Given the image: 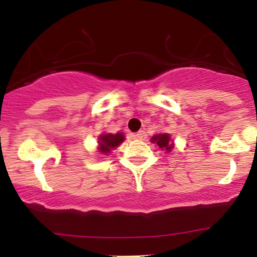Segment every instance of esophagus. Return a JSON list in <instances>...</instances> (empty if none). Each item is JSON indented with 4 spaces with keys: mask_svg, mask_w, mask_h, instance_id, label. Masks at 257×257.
Instances as JSON below:
<instances>
[{
    "mask_svg": "<svg viewBox=\"0 0 257 257\" xmlns=\"http://www.w3.org/2000/svg\"><path fill=\"white\" fill-rule=\"evenodd\" d=\"M135 138H137V139H145L146 138V133L144 131H139L137 134H135Z\"/></svg>",
    "mask_w": 257,
    "mask_h": 257,
    "instance_id": "obj_1",
    "label": "esophagus"
}]
</instances>
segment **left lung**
Returning <instances> with one entry per match:
<instances>
[{"instance_id":"obj_1","label":"left lung","mask_w":257,"mask_h":257,"mask_svg":"<svg viewBox=\"0 0 257 257\" xmlns=\"http://www.w3.org/2000/svg\"><path fill=\"white\" fill-rule=\"evenodd\" d=\"M151 141L153 144H157V146L159 149L162 150H166V151L170 152L173 149L172 145V141H170V137L168 134H158L152 137Z\"/></svg>"}]
</instances>
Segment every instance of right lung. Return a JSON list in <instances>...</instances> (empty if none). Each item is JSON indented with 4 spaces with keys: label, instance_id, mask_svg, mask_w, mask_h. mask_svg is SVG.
<instances>
[{
    "label": "right lung",
    "instance_id": "right-lung-1",
    "mask_svg": "<svg viewBox=\"0 0 257 257\" xmlns=\"http://www.w3.org/2000/svg\"><path fill=\"white\" fill-rule=\"evenodd\" d=\"M124 140L122 133H117V134H105L101 135L99 138L100 143V152L102 153H110V151L114 147H117L119 144H122V141Z\"/></svg>",
    "mask_w": 257,
    "mask_h": 257
}]
</instances>
